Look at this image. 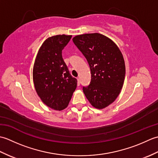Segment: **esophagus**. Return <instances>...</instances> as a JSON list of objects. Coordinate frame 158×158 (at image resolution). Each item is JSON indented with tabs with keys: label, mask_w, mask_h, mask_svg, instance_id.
<instances>
[{
	"label": "esophagus",
	"mask_w": 158,
	"mask_h": 158,
	"mask_svg": "<svg viewBox=\"0 0 158 158\" xmlns=\"http://www.w3.org/2000/svg\"><path fill=\"white\" fill-rule=\"evenodd\" d=\"M77 85H78V86L80 85V79H79V78H77Z\"/></svg>",
	"instance_id": "esophagus-1"
}]
</instances>
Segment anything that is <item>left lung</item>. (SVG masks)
<instances>
[{"mask_svg":"<svg viewBox=\"0 0 158 158\" xmlns=\"http://www.w3.org/2000/svg\"><path fill=\"white\" fill-rule=\"evenodd\" d=\"M88 61L91 81L83 91L90 104L104 109L115 101L122 89L126 75L123 57L111 39L99 33L77 35L73 39Z\"/></svg>","mask_w":158,"mask_h":158,"instance_id":"1","label":"left lung"}]
</instances>
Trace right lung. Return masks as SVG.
<instances>
[{
    "label": "right lung",
    "mask_w": 158,
    "mask_h": 158,
    "mask_svg": "<svg viewBox=\"0 0 158 158\" xmlns=\"http://www.w3.org/2000/svg\"><path fill=\"white\" fill-rule=\"evenodd\" d=\"M71 35H56L40 48L33 67V81L38 96L52 109L66 108L77 88V80L69 73L62 52Z\"/></svg>",
    "instance_id": "1"
}]
</instances>
